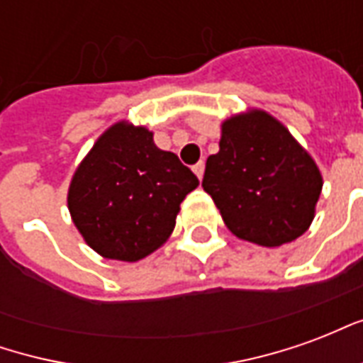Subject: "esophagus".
I'll return each mask as SVG.
<instances>
[{
  "label": "esophagus",
  "mask_w": 363,
  "mask_h": 363,
  "mask_svg": "<svg viewBox=\"0 0 363 363\" xmlns=\"http://www.w3.org/2000/svg\"><path fill=\"white\" fill-rule=\"evenodd\" d=\"M204 169H206L204 161H198L196 165L192 167V171H194V174H196L198 179H202V177H204Z\"/></svg>",
  "instance_id": "1"
}]
</instances>
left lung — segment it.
Here are the masks:
<instances>
[{"label":"left lung","instance_id":"left-lung-1","mask_svg":"<svg viewBox=\"0 0 363 363\" xmlns=\"http://www.w3.org/2000/svg\"><path fill=\"white\" fill-rule=\"evenodd\" d=\"M204 190L239 239L280 247L303 235L323 189L317 163L281 122L252 108L221 124Z\"/></svg>","mask_w":363,"mask_h":363}]
</instances>
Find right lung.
Masks as SVG:
<instances>
[{
	"label": "right lung",
	"instance_id": "obj_1",
	"mask_svg": "<svg viewBox=\"0 0 363 363\" xmlns=\"http://www.w3.org/2000/svg\"><path fill=\"white\" fill-rule=\"evenodd\" d=\"M196 186V174L159 150L153 132L116 122L75 169L67 208L93 251L135 262L169 239L181 202Z\"/></svg>",
	"mask_w": 363,
	"mask_h": 363
}]
</instances>
